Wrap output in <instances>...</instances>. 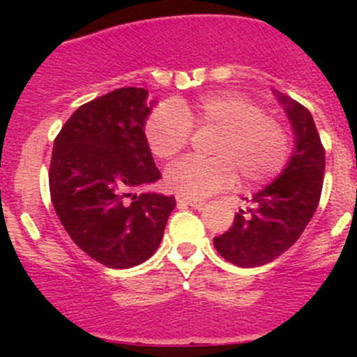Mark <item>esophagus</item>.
<instances>
[{
  "label": "esophagus",
  "instance_id": "esophagus-1",
  "mask_svg": "<svg viewBox=\"0 0 357 357\" xmlns=\"http://www.w3.org/2000/svg\"><path fill=\"white\" fill-rule=\"evenodd\" d=\"M176 199H178L179 204H186V205H190V207H193V208H202V207H204V205H205L204 200L186 199V197H181V195H178V197H176Z\"/></svg>",
  "mask_w": 357,
  "mask_h": 357
}]
</instances>
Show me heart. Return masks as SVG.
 I'll return each mask as SVG.
<instances>
[{"mask_svg":"<svg viewBox=\"0 0 357 357\" xmlns=\"http://www.w3.org/2000/svg\"><path fill=\"white\" fill-rule=\"evenodd\" d=\"M192 126L218 131L211 143L214 158H185L165 174V185L186 199H204L235 185L236 172L245 185L275 178L290 157V135L276 119L236 93L204 96L195 103L164 102L145 126L152 153L171 160L186 149Z\"/></svg>","mask_w":357,"mask_h":357,"instance_id":"obj_1","label":"heart"}]
</instances>
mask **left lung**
I'll list each match as a JSON object with an SVG mask.
<instances>
[{
  "mask_svg": "<svg viewBox=\"0 0 357 357\" xmlns=\"http://www.w3.org/2000/svg\"><path fill=\"white\" fill-rule=\"evenodd\" d=\"M275 93L294 131V150L285 169L240 208L231 228L214 238L222 257L240 268L268 264L297 242L318 208L325 174V150L311 112L283 93Z\"/></svg>",
  "mask_w": 357,
  "mask_h": 357,
  "instance_id": "1",
  "label": "left lung"
}]
</instances>
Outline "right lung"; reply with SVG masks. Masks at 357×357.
<instances>
[{
  "label": "right lung",
  "mask_w": 357,
  "mask_h": 357,
  "mask_svg": "<svg viewBox=\"0 0 357 357\" xmlns=\"http://www.w3.org/2000/svg\"><path fill=\"white\" fill-rule=\"evenodd\" d=\"M121 88L79 107L53 143L50 193L72 242L100 264L128 269L152 257L174 197L143 192L160 179L145 135L155 100Z\"/></svg>",
  "instance_id": "right-lung-1"
}]
</instances>
